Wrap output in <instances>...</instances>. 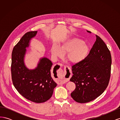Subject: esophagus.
Listing matches in <instances>:
<instances>
[{
  "mask_svg": "<svg viewBox=\"0 0 120 120\" xmlns=\"http://www.w3.org/2000/svg\"><path fill=\"white\" fill-rule=\"evenodd\" d=\"M58 65L60 66V67H61V66H62V64H58ZM65 69H67V71L64 70L62 73H61V78L59 79V81L63 83L68 82L70 80V78L71 77V75L70 72V68L67 66H66L65 67Z\"/></svg>",
  "mask_w": 120,
  "mask_h": 120,
  "instance_id": "1",
  "label": "esophagus"
}]
</instances>
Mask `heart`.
Returning <instances> with one entry per match:
<instances>
[{
    "mask_svg": "<svg viewBox=\"0 0 120 120\" xmlns=\"http://www.w3.org/2000/svg\"><path fill=\"white\" fill-rule=\"evenodd\" d=\"M50 52L55 59L62 57L67 53V60L71 64H77L86 59L89 52V47L80 39L71 38L65 41L60 46L53 45Z\"/></svg>",
    "mask_w": 120,
    "mask_h": 120,
    "instance_id": "obj_1",
    "label": "heart"
}]
</instances>
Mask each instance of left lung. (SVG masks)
I'll use <instances>...</instances> for the list:
<instances>
[{"instance_id":"left-lung-1","label":"left lung","mask_w":120,"mask_h":120,"mask_svg":"<svg viewBox=\"0 0 120 120\" xmlns=\"http://www.w3.org/2000/svg\"><path fill=\"white\" fill-rule=\"evenodd\" d=\"M96 38L86 59L71 67L73 75L70 81L76 87L71 96L78 103H86L96 99L105 91L109 82L111 54L101 38L97 35Z\"/></svg>"}]
</instances>
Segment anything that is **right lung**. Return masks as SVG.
Instances as JSON below:
<instances>
[{
	"mask_svg": "<svg viewBox=\"0 0 120 120\" xmlns=\"http://www.w3.org/2000/svg\"><path fill=\"white\" fill-rule=\"evenodd\" d=\"M37 32H27L14 46L12 52L11 71L13 84L20 95L33 102L41 103L52 97L57 85L51 76L52 63L48 58L40 59L37 67L34 70H29L24 64L26 48Z\"/></svg>",
	"mask_w": 120,
	"mask_h": 120,
	"instance_id": "right-lung-1",
	"label": "right lung"
}]
</instances>
